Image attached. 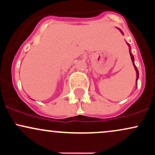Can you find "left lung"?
<instances>
[{
	"label": "left lung",
	"instance_id": "left-lung-1",
	"mask_svg": "<svg viewBox=\"0 0 155 155\" xmlns=\"http://www.w3.org/2000/svg\"><path fill=\"white\" fill-rule=\"evenodd\" d=\"M128 46H129V44H128ZM129 47H130V46H129ZM130 54L131 60H132V61H133V62H134V58H133V56L132 54H130ZM134 67H135V69H136V74H137V79H138V70H137L136 67L135 66V65H134Z\"/></svg>",
	"mask_w": 155,
	"mask_h": 155
}]
</instances>
